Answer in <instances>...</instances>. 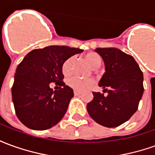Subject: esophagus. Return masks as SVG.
Returning <instances> with one entry per match:
<instances>
[{"label": "esophagus", "mask_w": 155, "mask_h": 155, "mask_svg": "<svg viewBox=\"0 0 155 155\" xmlns=\"http://www.w3.org/2000/svg\"><path fill=\"white\" fill-rule=\"evenodd\" d=\"M74 95H75V96H78V95H80V94H81V92H79V91H74Z\"/></svg>", "instance_id": "1"}]
</instances>
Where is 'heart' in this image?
Instances as JSON below:
<instances>
[{"mask_svg":"<svg viewBox=\"0 0 155 155\" xmlns=\"http://www.w3.org/2000/svg\"><path fill=\"white\" fill-rule=\"evenodd\" d=\"M84 59L87 61L89 64L91 65L93 69L99 68L103 62V59L101 57L100 54L96 52H88L84 55ZM74 64V57L67 58L65 61L63 62L62 66H61V71L64 75H69L72 71V66ZM69 86L71 87L73 90L76 91H84L92 87L94 84V81L93 79H81V78L71 77L68 81Z\"/></svg>","mask_w":155,"mask_h":155,"instance_id":"1","label":"heart"}]
</instances>
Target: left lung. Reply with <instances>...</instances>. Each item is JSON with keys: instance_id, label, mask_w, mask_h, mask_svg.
Here are the masks:
<instances>
[{"instance_id": "obj_1", "label": "left lung", "mask_w": 155, "mask_h": 155, "mask_svg": "<svg viewBox=\"0 0 155 155\" xmlns=\"http://www.w3.org/2000/svg\"><path fill=\"white\" fill-rule=\"evenodd\" d=\"M105 64L99 85L104 93L93 92L87 104L93 120L109 128L120 126L130 120L139 107L143 92V72L133 56L116 48H97Z\"/></svg>"}]
</instances>
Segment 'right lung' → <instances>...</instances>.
<instances>
[{"label": "right lung", "instance_id": "right-lung-1", "mask_svg": "<svg viewBox=\"0 0 155 155\" xmlns=\"http://www.w3.org/2000/svg\"><path fill=\"white\" fill-rule=\"evenodd\" d=\"M83 50L64 45L35 49L18 64L12 88L15 114L31 130H45L55 125L66 113L74 92L64 84L62 64ZM51 83L60 85L54 91Z\"/></svg>", "mask_w": 155, "mask_h": 155}]
</instances>
